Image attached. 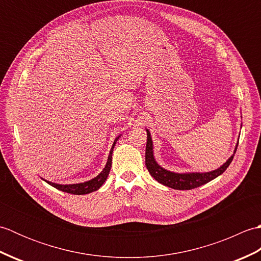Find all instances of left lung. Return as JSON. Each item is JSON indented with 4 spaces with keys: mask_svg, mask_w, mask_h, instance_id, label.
I'll use <instances>...</instances> for the list:
<instances>
[{
    "mask_svg": "<svg viewBox=\"0 0 261 261\" xmlns=\"http://www.w3.org/2000/svg\"><path fill=\"white\" fill-rule=\"evenodd\" d=\"M147 131V147H146V166L149 170V173L160 184H163L167 187L174 188V190H192V188H196L198 186H202L206 182L213 180L216 177L224 173V170L229 167L232 159L237 150V147L234 148L233 154L226 160V162L220 166L219 168L211 171H205V173H199V171H190V173H175V171H170L162 167L158 163L153 154V143L151 139V135L148 129Z\"/></svg>",
    "mask_w": 261,
    "mask_h": 261,
    "instance_id": "8db88e82",
    "label": "left lung"
}]
</instances>
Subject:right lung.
I'll return each mask as SVG.
<instances>
[{"mask_svg": "<svg viewBox=\"0 0 261 261\" xmlns=\"http://www.w3.org/2000/svg\"><path fill=\"white\" fill-rule=\"evenodd\" d=\"M120 137H121V135L115 138L112 148H111V150H110L108 162H107V165H105V167L103 168L101 173H99L96 177H94V178H92L91 180H87L84 182H79V184H65L64 185V184H57V182L49 181V180L43 179V178L42 179L46 182H48L49 185H51L53 187L57 188V190H59V191H63L65 193H69V194H74V195H84V194H88V193L97 191L98 188L104 184V181L107 180L108 176L110 174L111 167H112V152H113L115 143L119 140Z\"/></svg>", "mask_w": 261, "mask_h": 261, "instance_id": "1", "label": "right lung"}]
</instances>
